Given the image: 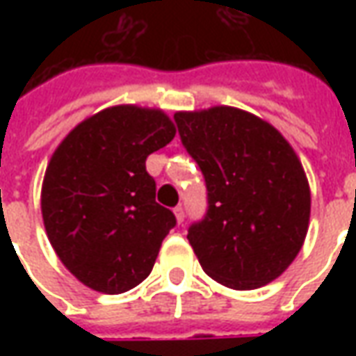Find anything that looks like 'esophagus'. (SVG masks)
Listing matches in <instances>:
<instances>
[{"label": "esophagus", "instance_id": "1", "mask_svg": "<svg viewBox=\"0 0 356 356\" xmlns=\"http://www.w3.org/2000/svg\"><path fill=\"white\" fill-rule=\"evenodd\" d=\"M173 213L177 217V223H183V221H185V209H183V206H177V208L173 209Z\"/></svg>", "mask_w": 356, "mask_h": 356}]
</instances>
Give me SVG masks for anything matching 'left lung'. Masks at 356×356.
I'll return each instance as SVG.
<instances>
[{"label": "left lung", "instance_id": "1", "mask_svg": "<svg viewBox=\"0 0 356 356\" xmlns=\"http://www.w3.org/2000/svg\"><path fill=\"white\" fill-rule=\"evenodd\" d=\"M173 120L208 188L206 216L186 234L202 268L232 290L273 282L299 254L311 216L293 148L261 118L232 106Z\"/></svg>", "mask_w": 356, "mask_h": 356}]
</instances>
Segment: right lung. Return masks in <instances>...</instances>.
Returning a JSON list of instances; mask_svg holds the SVG:
<instances>
[{"label": "right lung", "instance_id": "1", "mask_svg": "<svg viewBox=\"0 0 356 356\" xmlns=\"http://www.w3.org/2000/svg\"><path fill=\"white\" fill-rule=\"evenodd\" d=\"M173 137L162 110L122 104L83 120L51 156L43 225L58 259L91 290L124 293L154 267L177 219L156 202L145 162Z\"/></svg>", "mask_w": 356, "mask_h": 356}]
</instances>
